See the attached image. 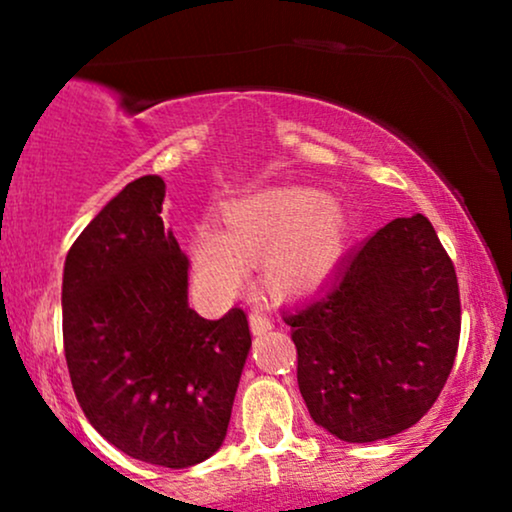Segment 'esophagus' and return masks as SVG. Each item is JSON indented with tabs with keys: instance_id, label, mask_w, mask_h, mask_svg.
Instances as JSON below:
<instances>
[{
	"instance_id": "esophagus-1",
	"label": "esophagus",
	"mask_w": 512,
	"mask_h": 512,
	"mask_svg": "<svg viewBox=\"0 0 512 512\" xmlns=\"http://www.w3.org/2000/svg\"><path fill=\"white\" fill-rule=\"evenodd\" d=\"M274 327L272 317H269L267 313H264L262 308H255L250 313V330L255 334H262V332H269Z\"/></svg>"
}]
</instances>
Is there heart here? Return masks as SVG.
<instances>
[{
    "mask_svg": "<svg viewBox=\"0 0 512 512\" xmlns=\"http://www.w3.org/2000/svg\"><path fill=\"white\" fill-rule=\"evenodd\" d=\"M223 231L202 223L190 236L192 269L202 289L231 296L260 262L264 289L301 296L327 279L342 257V204L310 187H264L223 204Z\"/></svg>",
    "mask_w": 512,
    "mask_h": 512,
    "instance_id": "b5f03b06",
    "label": "heart"
}]
</instances>
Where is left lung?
Listing matches in <instances>:
<instances>
[{"mask_svg":"<svg viewBox=\"0 0 512 512\" xmlns=\"http://www.w3.org/2000/svg\"><path fill=\"white\" fill-rule=\"evenodd\" d=\"M284 322L315 424L346 443L390 438L433 407L455 363V267L426 216L395 219Z\"/></svg>","mask_w":512,"mask_h":512,"instance_id":"obj_1","label":"left lung"}]
</instances>
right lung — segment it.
Returning a JSON list of instances; mask_svg holds the SVG:
<instances>
[{
    "label": "right lung",
    "mask_w": 512,
    "mask_h": 512,
    "mask_svg": "<svg viewBox=\"0 0 512 512\" xmlns=\"http://www.w3.org/2000/svg\"><path fill=\"white\" fill-rule=\"evenodd\" d=\"M166 182H129L67 252L62 337L86 419L125 455L182 469L221 448L250 354L248 317L204 320L161 219Z\"/></svg>",
    "instance_id": "add662e5"
}]
</instances>
